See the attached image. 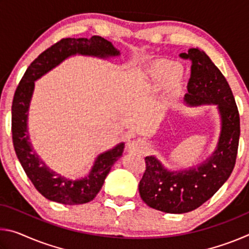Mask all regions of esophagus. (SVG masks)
I'll return each mask as SVG.
<instances>
[{"label": "esophagus", "mask_w": 249, "mask_h": 249, "mask_svg": "<svg viewBox=\"0 0 249 249\" xmlns=\"http://www.w3.org/2000/svg\"><path fill=\"white\" fill-rule=\"evenodd\" d=\"M146 149V144L142 140H135L128 144V150L133 154H142Z\"/></svg>", "instance_id": "esophagus-1"}]
</instances>
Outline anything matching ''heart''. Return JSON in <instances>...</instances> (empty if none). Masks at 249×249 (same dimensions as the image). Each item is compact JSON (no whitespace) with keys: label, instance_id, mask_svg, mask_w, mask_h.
<instances>
[{"label":"heart","instance_id":"1","mask_svg":"<svg viewBox=\"0 0 249 249\" xmlns=\"http://www.w3.org/2000/svg\"><path fill=\"white\" fill-rule=\"evenodd\" d=\"M155 75L160 87H167L178 78L179 68L175 64L162 62L156 67Z\"/></svg>","mask_w":249,"mask_h":249}]
</instances>
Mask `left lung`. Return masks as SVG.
Here are the masks:
<instances>
[{"mask_svg": "<svg viewBox=\"0 0 249 249\" xmlns=\"http://www.w3.org/2000/svg\"><path fill=\"white\" fill-rule=\"evenodd\" d=\"M179 56L191 61L185 101L191 105L216 104L222 132L212 157L196 168L169 171L153 156L145 158L146 170L138 185L142 200L150 208L174 214L197 209L224 184L234 169L241 134L233 92L217 67L197 48Z\"/></svg>", "mask_w": 249, "mask_h": 249, "instance_id": "left-lung-1", "label": "left lung"}]
</instances>
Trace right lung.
Instances as JSON below:
<instances>
[{
  "label": "right lung",
  "instance_id": "add662e5",
  "mask_svg": "<svg viewBox=\"0 0 249 249\" xmlns=\"http://www.w3.org/2000/svg\"><path fill=\"white\" fill-rule=\"evenodd\" d=\"M75 53L96 57L120 54L111 41L100 36L88 38H62L50 46L34 60L16 88L12 103V140L16 156L25 174L41 196L61 204L77 205L94 199L102 188L108 171L124 151V144L101 154L90 175L81 180H68L48 169L33 151L27 134V111L31 101L34 82L52 70L62 60Z\"/></svg>",
  "mask_w": 249,
  "mask_h": 249
}]
</instances>
